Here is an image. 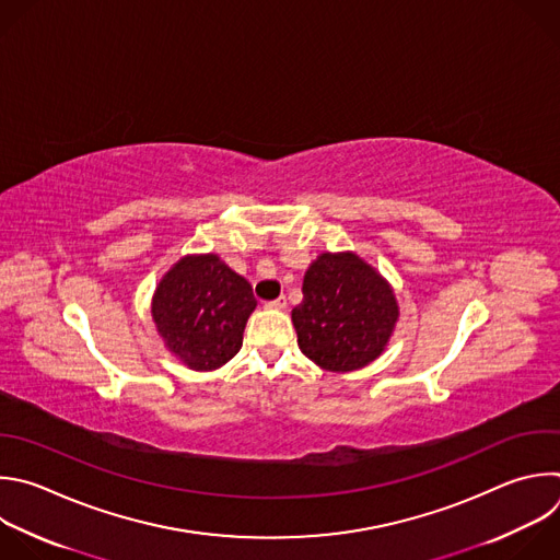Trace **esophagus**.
I'll return each instance as SVG.
<instances>
[{
  "mask_svg": "<svg viewBox=\"0 0 560 560\" xmlns=\"http://www.w3.org/2000/svg\"><path fill=\"white\" fill-rule=\"evenodd\" d=\"M285 305H288L285 294H281V296H277L275 301H268V303H266V307H270V310H283Z\"/></svg>",
  "mask_w": 560,
  "mask_h": 560,
  "instance_id": "obj_1",
  "label": "esophagus"
}]
</instances>
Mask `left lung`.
<instances>
[{"mask_svg":"<svg viewBox=\"0 0 560 560\" xmlns=\"http://www.w3.org/2000/svg\"><path fill=\"white\" fill-rule=\"evenodd\" d=\"M396 320L392 288L351 253L320 255L292 310L301 351L327 371H353L378 358Z\"/></svg>","mask_w":560,"mask_h":560,"instance_id":"1","label":"left lung"}]
</instances>
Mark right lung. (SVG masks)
Masks as SVG:
<instances>
[{"label":"right lung","mask_w":560,"mask_h":560,"mask_svg":"<svg viewBox=\"0 0 560 560\" xmlns=\"http://www.w3.org/2000/svg\"><path fill=\"white\" fill-rule=\"evenodd\" d=\"M250 283L218 255L186 257L160 281L153 320L166 347L191 369L211 371L231 360L255 310Z\"/></svg>","instance_id":"1"}]
</instances>
